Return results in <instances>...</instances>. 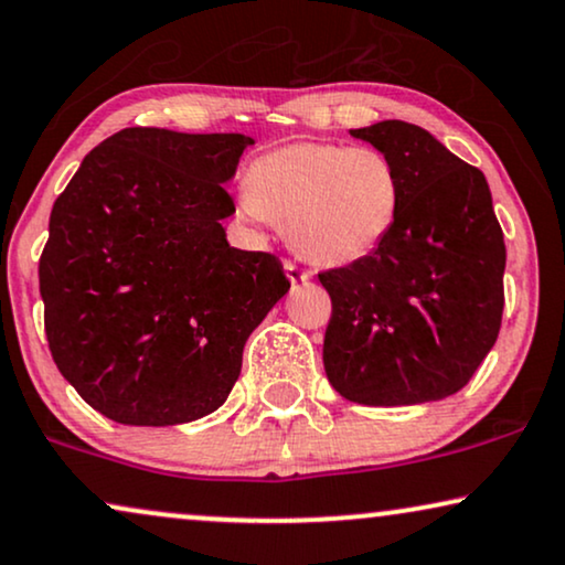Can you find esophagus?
Listing matches in <instances>:
<instances>
[{"label": "esophagus", "instance_id": "34e87169", "mask_svg": "<svg viewBox=\"0 0 565 565\" xmlns=\"http://www.w3.org/2000/svg\"><path fill=\"white\" fill-rule=\"evenodd\" d=\"M284 268H287V276H289L291 284H310L312 281V270L299 266L297 260L287 258V260H284Z\"/></svg>", "mask_w": 565, "mask_h": 565}]
</instances>
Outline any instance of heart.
<instances>
[{
  "label": "heart",
  "instance_id": "obj_1",
  "mask_svg": "<svg viewBox=\"0 0 565 565\" xmlns=\"http://www.w3.org/2000/svg\"><path fill=\"white\" fill-rule=\"evenodd\" d=\"M403 199L401 172L382 149L302 139L255 157L243 206L284 224L305 258L349 266L387 243Z\"/></svg>",
  "mask_w": 565,
  "mask_h": 565
}]
</instances>
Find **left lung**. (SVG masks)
Returning a JSON list of instances; mask_svg holds the SVG:
<instances>
[{"instance_id": "1", "label": "left lung", "mask_w": 565, "mask_h": 565, "mask_svg": "<svg viewBox=\"0 0 565 565\" xmlns=\"http://www.w3.org/2000/svg\"><path fill=\"white\" fill-rule=\"evenodd\" d=\"M403 178V214L370 258L320 270L326 374L345 401L418 405L468 385L493 349L507 245L486 175L405 120L351 129Z\"/></svg>"}]
</instances>
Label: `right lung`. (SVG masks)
<instances>
[{
	"mask_svg": "<svg viewBox=\"0 0 565 565\" xmlns=\"http://www.w3.org/2000/svg\"><path fill=\"white\" fill-rule=\"evenodd\" d=\"M253 139L134 126L100 141L54 201L38 260L43 326L82 401L126 426L188 424L235 387L243 349L291 281L222 220Z\"/></svg>",
	"mask_w": 565,
	"mask_h": 565,
	"instance_id": "obj_1",
	"label": "right lung"
}]
</instances>
